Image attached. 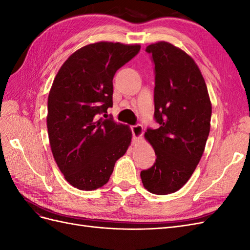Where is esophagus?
I'll list each match as a JSON object with an SVG mask.
<instances>
[{"label":"esophagus","mask_w":250,"mask_h":250,"mask_svg":"<svg viewBox=\"0 0 250 250\" xmlns=\"http://www.w3.org/2000/svg\"><path fill=\"white\" fill-rule=\"evenodd\" d=\"M131 131L133 134V138L135 140H139L142 138V135H143V126L142 125L131 126Z\"/></svg>","instance_id":"esophagus-1"}]
</instances>
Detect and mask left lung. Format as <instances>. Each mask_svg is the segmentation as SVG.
<instances>
[{
    "label": "left lung",
    "mask_w": 250,
    "mask_h": 250,
    "mask_svg": "<svg viewBox=\"0 0 250 250\" xmlns=\"http://www.w3.org/2000/svg\"><path fill=\"white\" fill-rule=\"evenodd\" d=\"M146 52L154 62V119L160 127L145 132L156 160L141 178L150 193L167 195L183 188L199 164L210 129L211 103L198 65L185 51L158 42Z\"/></svg>",
    "instance_id": "1"
}]
</instances>
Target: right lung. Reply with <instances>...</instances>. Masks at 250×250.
I'll list each match as a JSON object with an SVG mask.
<instances>
[{
	"mask_svg": "<svg viewBox=\"0 0 250 250\" xmlns=\"http://www.w3.org/2000/svg\"><path fill=\"white\" fill-rule=\"evenodd\" d=\"M141 46L99 42L74 52L60 67L48 97L47 127L53 156L65 180L82 191L108 183L129 147L127 125L107 117L116 72Z\"/></svg>",
	"mask_w": 250,
	"mask_h": 250,
	"instance_id": "add662e5",
	"label": "right lung"
}]
</instances>
